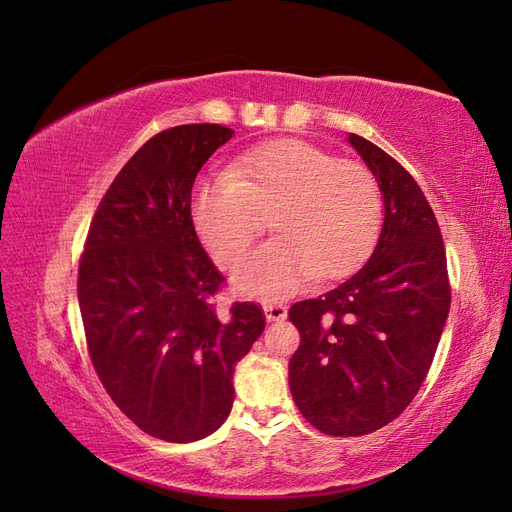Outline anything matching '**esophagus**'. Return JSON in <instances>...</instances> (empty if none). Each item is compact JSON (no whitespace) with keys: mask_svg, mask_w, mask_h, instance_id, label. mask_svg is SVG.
<instances>
[{"mask_svg":"<svg viewBox=\"0 0 512 512\" xmlns=\"http://www.w3.org/2000/svg\"><path fill=\"white\" fill-rule=\"evenodd\" d=\"M265 309V316L269 322H280L286 318V305L284 303H265L262 305Z\"/></svg>","mask_w":512,"mask_h":512,"instance_id":"1","label":"esophagus"}]
</instances>
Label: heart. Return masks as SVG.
Masks as SVG:
<instances>
[{
  "mask_svg": "<svg viewBox=\"0 0 512 512\" xmlns=\"http://www.w3.org/2000/svg\"><path fill=\"white\" fill-rule=\"evenodd\" d=\"M269 213L275 237L235 273L250 297H284L314 275L335 280L352 271L378 237L382 190L369 166L280 138L245 151L194 192L196 228L222 267L245 256Z\"/></svg>",
  "mask_w": 512,
  "mask_h": 512,
  "instance_id": "obj_1",
  "label": "heart"
}]
</instances>
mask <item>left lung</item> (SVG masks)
Returning a JSON list of instances; mask_svg holds the SVG:
<instances>
[{
    "mask_svg": "<svg viewBox=\"0 0 512 512\" xmlns=\"http://www.w3.org/2000/svg\"><path fill=\"white\" fill-rule=\"evenodd\" d=\"M348 141L380 181L384 224L374 254L344 284L294 303L301 344L288 365L294 404L327 436H365L408 408L451 307L442 232L423 190L389 153Z\"/></svg>",
    "mask_w": 512,
    "mask_h": 512,
    "instance_id": "obj_1",
    "label": "left lung"
}]
</instances>
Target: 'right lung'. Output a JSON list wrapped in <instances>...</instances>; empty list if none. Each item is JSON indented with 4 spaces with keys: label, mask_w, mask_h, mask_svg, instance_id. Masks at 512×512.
<instances>
[{
    "label": "right lung",
    "mask_w": 512,
    "mask_h": 512,
    "mask_svg": "<svg viewBox=\"0 0 512 512\" xmlns=\"http://www.w3.org/2000/svg\"><path fill=\"white\" fill-rule=\"evenodd\" d=\"M232 134L188 123L151 136L102 196L79 262L96 374L138 429L166 442L200 440L226 421L235 365L265 329L258 303L215 301L226 277L192 222L198 170Z\"/></svg>",
    "instance_id": "add662e5"
}]
</instances>
